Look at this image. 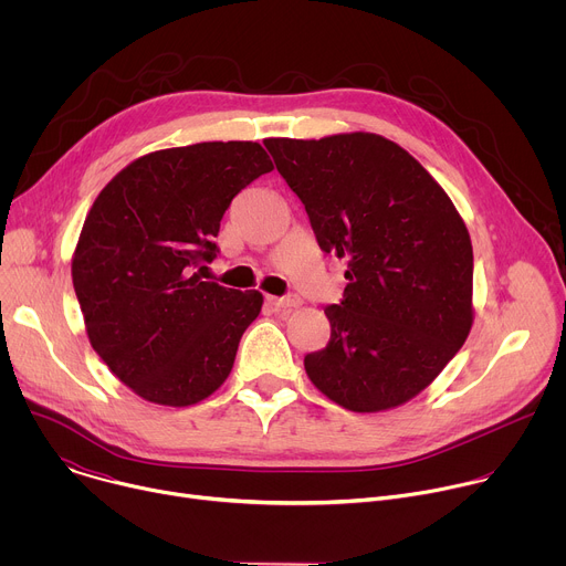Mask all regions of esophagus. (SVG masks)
Listing matches in <instances>:
<instances>
[{
    "label": "esophagus",
    "instance_id": "esophagus-1",
    "mask_svg": "<svg viewBox=\"0 0 566 566\" xmlns=\"http://www.w3.org/2000/svg\"><path fill=\"white\" fill-rule=\"evenodd\" d=\"M266 302L275 308V311H284V308H297L300 304H302V300L297 297V295H284V297H273V295H269L266 297Z\"/></svg>",
    "mask_w": 566,
    "mask_h": 566
}]
</instances>
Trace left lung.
<instances>
[{
	"label": "left lung",
	"mask_w": 566,
	"mask_h": 566,
	"mask_svg": "<svg viewBox=\"0 0 566 566\" xmlns=\"http://www.w3.org/2000/svg\"><path fill=\"white\" fill-rule=\"evenodd\" d=\"M317 247L347 260L332 338L304 356L311 382L352 412L415 398L472 327V244L454 203L400 145L367 132L266 138Z\"/></svg>",
	"instance_id": "1"
}]
</instances>
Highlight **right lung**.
Wrapping results in <instances>:
<instances>
[{
    "mask_svg": "<svg viewBox=\"0 0 566 566\" xmlns=\"http://www.w3.org/2000/svg\"><path fill=\"white\" fill-rule=\"evenodd\" d=\"M273 170L253 140L145 154L96 197L71 262L92 347L134 394L186 408L228 378L262 293L201 282L234 195ZM206 269V266H201Z\"/></svg>",
    "mask_w": 566,
    "mask_h": 566,
    "instance_id": "obj_1",
    "label": "right lung"
}]
</instances>
